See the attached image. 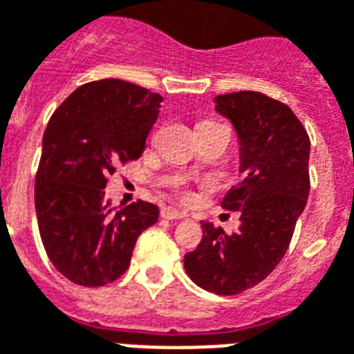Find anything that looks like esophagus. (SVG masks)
<instances>
[{
	"label": "esophagus",
	"mask_w": 354,
	"mask_h": 354,
	"mask_svg": "<svg viewBox=\"0 0 354 354\" xmlns=\"http://www.w3.org/2000/svg\"><path fill=\"white\" fill-rule=\"evenodd\" d=\"M161 217H165V219H184L187 216H185V212H180L176 208H172V206H167V208L161 210Z\"/></svg>",
	"instance_id": "34e87169"
}]
</instances>
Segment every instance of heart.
<instances>
[{
	"label": "heart",
	"instance_id": "b5f03b06",
	"mask_svg": "<svg viewBox=\"0 0 354 354\" xmlns=\"http://www.w3.org/2000/svg\"><path fill=\"white\" fill-rule=\"evenodd\" d=\"M219 122H216V120H206V122H203V124L198 125V129H203V127H219ZM191 169H197V165H191Z\"/></svg>",
	"mask_w": 354,
	"mask_h": 354
}]
</instances>
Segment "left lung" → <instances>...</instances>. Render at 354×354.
<instances>
[{
	"mask_svg": "<svg viewBox=\"0 0 354 354\" xmlns=\"http://www.w3.org/2000/svg\"><path fill=\"white\" fill-rule=\"evenodd\" d=\"M240 140V184L225 195V210L240 212L227 234L203 223L197 250L185 253L187 276L204 290L238 295L261 283L289 250L310 195V137L289 106L259 91L216 97Z\"/></svg>",
	"mask_w": 354,
	"mask_h": 354,
	"instance_id": "8db88e82",
	"label": "left lung"
}]
</instances>
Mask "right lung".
Segmentation results:
<instances>
[{
	"label": "right lung",
	"instance_id": "1",
	"mask_svg": "<svg viewBox=\"0 0 354 354\" xmlns=\"http://www.w3.org/2000/svg\"><path fill=\"white\" fill-rule=\"evenodd\" d=\"M163 97L104 78L82 84L46 125L35 176V212L44 251L69 281L112 283L129 268L140 232L156 223V204L114 212L104 187L118 165L142 156Z\"/></svg>",
	"mask_w": 354,
	"mask_h": 354
}]
</instances>
